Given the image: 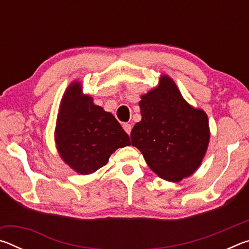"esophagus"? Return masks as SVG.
Masks as SVG:
<instances>
[{
	"label": "esophagus",
	"instance_id": "obj_1",
	"mask_svg": "<svg viewBox=\"0 0 249 249\" xmlns=\"http://www.w3.org/2000/svg\"><path fill=\"white\" fill-rule=\"evenodd\" d=\"M123 128H124L125 132L129 135L130 132H132L133 126H132V124H129V123H124V124H123Z\"/></svg>",
	"mask_w": 249,
	"mask_h": 249
}]
</instances>
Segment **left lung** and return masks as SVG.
<instances>
[{
  "label": "left lung",
  "mask_w": 249,
  "mask_h": 249,
  "mask_svg": "<svg viewBox=\"0 0 249 249\" xmlns=\"http://www.w3.org/2000/svg\"><path fill=\"white\" fill-rule=\"evenodd\" d=\"M140 107L142 121L130 133L132 145L160 178L179 182L191 176L209 146L205 112L192 107L168 75H161L159 86L142 95Z\"/></svg>",
  "instance_id": "1"
}]
</instances>
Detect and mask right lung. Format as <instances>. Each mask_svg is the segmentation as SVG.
I'll use <instances>...</instances> for the list:
<instances>
[{
    "label": "right lung",
    "instance_id": "obj_1",
    "mask_svg": "<svg viewBox=\"0 0 249 249\" xmlns=\"http://www.w3.org/2000/svg\"><path fill=\"white\" fill-rule=\"evenodd\" d=\"M54 142L62 160L81 175L93 174L107 165L117 148L130 145L129 136L113 114L84 95L77 81L61 100Z\"/></svg>",
    "mask_w": 249,
    "mask_h": 249
}]
</instances>
